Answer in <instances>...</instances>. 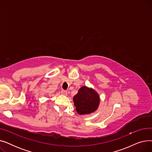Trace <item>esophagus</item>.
Returning a JSON list of instances; mask_svg holds the SVG:
<instances>
[{"label": "esophagus", "instance_id": "34e87169", "mask_svg": "<svg viewBox=\"0 0 152 152\" xmlns=\"http://www.w3.org/2000/svg\"><path fill=\"white\" fill-rule=\"evenodd\" d=\"M61 94H62L63 95H65V96H66V95H67V92H66V91L62 90V91H61Z\"/></svg>", "mask_w": 152, "mask_h": 152}]
</instances>
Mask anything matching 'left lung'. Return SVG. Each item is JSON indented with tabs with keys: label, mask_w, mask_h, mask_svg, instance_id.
Returning a JSON list of instances; mask_svg holds the SVG:
<instances>
[{
	"label": "left lung",
	"mask_w": 152,
	"mask_h": 152,
	"mask_svg": "<svg viewBox=\"0 0 152 152\" xmlns=\"http://www.w3.org/2000/svg\"><path fill=\"white\" fill-rule=\"evenodd\" d=\"M73 102L79 115L91 114L98 109L100 96L94 89L83 86L74 96Z\"/></svg>",
	"instance_id": "left-lung-1"
}]
</instances>
